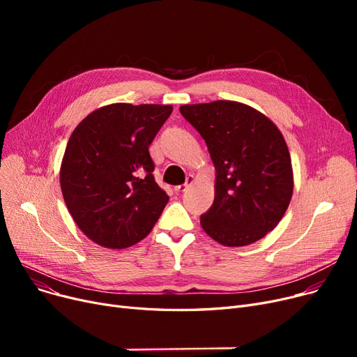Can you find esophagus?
Masks as SVG:
<instances>
[{
  "instance_id": "obj_1",
  "label": "esophagus",
  "mask_w": 357,
  "mask_h": 357,
  "mask_svg": "<svg viewBox=\"0 0 357 357\" xmlns=\"http://www.w3.org/2000/svg\"><path fill=\"white\" fill-rule=\"evenodd\" d=\"M195 181V178L192 176V175H190L188 178H186V182L185 183H182V185H178V186H175V191L176 192H185L186 190L190 188V186L192 185V182Z\"/></svg>"
}]
</instances>
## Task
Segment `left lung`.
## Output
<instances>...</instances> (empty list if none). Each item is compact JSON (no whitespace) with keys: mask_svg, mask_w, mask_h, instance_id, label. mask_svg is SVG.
Instances as JSON below:
<instances>
[{"mask_svg":"<svg viewBox=\"0 0 357 357\" xmlns=\"http://www.w3.org/2000/svg\"><path fill=\"white\" fill-rule=\"evenodd\" d=\"M207 143L215 197L201 226L220 245L240 248L265 237L284 217L294 191L289 150L278 127L236 101L179 108Z\"/></svg>","mask_w":357,"mask_h":357,"instance_id":"8db88e82","label":"left lung"}]
</instances>
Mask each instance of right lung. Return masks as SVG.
Segmentation results:
<instances>
[{
	"label": "right lung",
	"instance_id": "1",
	"mask_svg": "<svg viewBox=\"0 0 357 357\" xmlns=\"http://www.w3.org/2000/svg\"><path fill=\"white\" fill-rule=\"evenodd\" d=\"M172 105L98 108L73 130L61 166L66 207L97 245L126 249L152 231L167 194L156 183L149 146Z\"/></svg>",
	"mask_w": 357,
	"mask_h": 357
}]
</instances>
